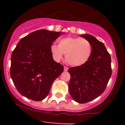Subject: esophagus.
<instances>
[{"label":"esophagus","mask_w":125,"mask_h":125,"mask_svg":"<svg viewBox=\"0 0 125 125\" xmlns=\"http://www.w3.org/2000/svg\"><path fill=\"white\" fill-rule=\"evenodd\" d=\"M64 71H67L68 70V67H66V66H64Z\"/></svg>","instance_id":"obj_1"}]
</instances>
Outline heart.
<instances>
[{
  "mask_svg": "<svg viewBox=\"0 0 125 125\" xmlns=\"http://www.w3.org/2000/svg\"><path fill=\"white\" fill-rule=\"evenodd\" d=\"M51 51L55 61H59L66 54V61L72 66H81L91 57L92 46L89 41L80 37H66L59 41V45L53 44Z\"/></svg>",
  "mask_w": 125,
  "mask_h": 125,
  "instance_id": "b5f03b06",
  "label": "heart"
}]
</instances>
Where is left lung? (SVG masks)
<instances>
[{"label":"left lung","instance_id":"left-lung-1","mask_svg":"<svg viewBox=\"0 0 125 125\" xmlns=\"http://www.w3.org/2000/svg\"><path fill=\"white\" fill-rule=\"evenodd\" d=\"M80 36L90 42L92 52L86 63L68 69L71 75L68 86L69 94L75 101L86 103L104 91L112 70L111 56L103 43L90 34Z\"/></svg>","mask_w":125,"mask_h":125}]
</instances>
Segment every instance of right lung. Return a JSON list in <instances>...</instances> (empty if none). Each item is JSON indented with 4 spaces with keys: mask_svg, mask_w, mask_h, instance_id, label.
<instances>
[{
    "mask_svg": "<svg viewBox=\"0 0 125 125\" xmlns=\"http://www.w3.org/2000/svg\"><path fill=\"white\" fill-rule=\"evenodd\" d=\"M63 34L41 29L22 38L11 56L10 77L21 94L34 101L47 97L64 67L53 59L51 46Z\"/></svg>",
    "mask_w": 125,
    "mask_h": 125,
    "instance_id": "add662e5",
    "label": "right lung"
}]
</instances>
